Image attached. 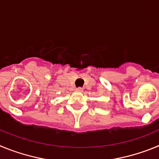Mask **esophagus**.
I'll use <instances>...</instances> for the list:
<instances>
[{"mask_svg": "<svg viewBox=\"0 0 159 159\" xmlns=\"http://www.w3.org/2000/svg\"><path fill=\"white\" fill-rule=\"evenodd\" d=\"M83 91H84V89H83L82 88H75V92H82Z\"/></svg>", "mask_w": 159, "mask_h": 159, "instance_id": "obj_1", "label": "esophagus"}]
</instances>
